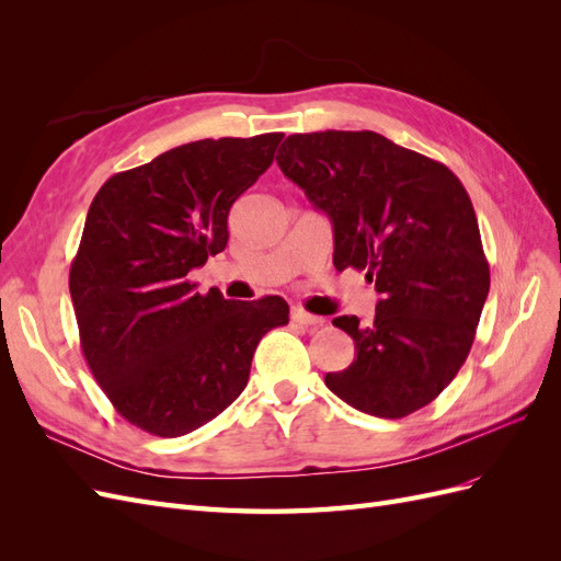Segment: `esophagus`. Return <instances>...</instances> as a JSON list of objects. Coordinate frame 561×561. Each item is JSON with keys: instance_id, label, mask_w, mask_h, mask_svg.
<instances>
[{"instance_id": "esophagus-1", "label": "esophagus", "mask_w": 561, "mask_h": 561, "mask_svg": "<svg viewBox=\"0 0 561 561\" xmlns=\"http://www.w3.org/2000/svg\"><path fill=\"white\" fill-rule=\"evenodd\" d=\"M290 318H293V322H297V325H307V328H318V325H322V322H325V318L313 316V313L304 311V309H299V307L293 309Z\"/></svg>"}]
</instances>
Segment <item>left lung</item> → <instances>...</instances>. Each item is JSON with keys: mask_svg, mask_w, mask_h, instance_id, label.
<instances>
[{"mask_svg": "<svg viewBox=\"0 0 561 561\" xmlns=\"http://www.w3.org/2000/svg\"><path fill=\"white\" fill-rule=\"evenodd\" d=\"M332 219L336 271L375 283L377 316H339L355 358L325 383L355 410L402 419L458 375L489 295L470 196L449 168L371 130L295 133L276 157Z\"/></svg>", "mask_w": 561, "mask_h": 561, "instance_id": "8db88e82", "label": "left lung"}]
</instances>
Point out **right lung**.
I'll use <instances>...</instances> for the list:
<instances>
[{
  "label": "right lung",
  "instance_id": "add662e5",
  "mask_svg": "<svg viewBox=\"0 0 561 561\" xmlns=\"http://www.w3.org/2000/svg\"><path fill=\"white\" fill-rule=\"evenodd\" d=\"M283 133L198 140L112 175L95 194L70 268L79 342L133 426L180 437L243 393L260 339L287 301L196 293L190 274L229 241L227 217L274 161Z\"/></svg>",
  "mask_w": 561,
  "mask_h": 561
}]
</instances>
